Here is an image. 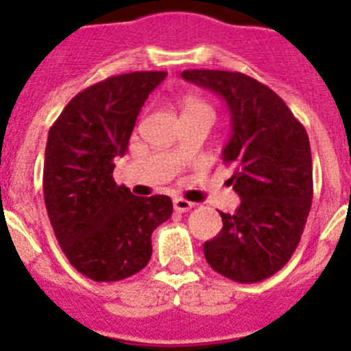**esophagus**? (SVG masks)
<instances>
[{"instance_id": "obj_1", "label": "esophagus", "mask_w": 351, "mask_h": 351, "mask_svg": "<svg viewBox=\"0 0 351 351\" xmlns=\"http://www.w3.org/2000/svg\"><path fill=\"white\" fill-rule=\"evenodd\" d=\"M195 204H191L190 200H184V198H176L173 200V209L178 210V213H186V210H190Z\"/></svg>"}]
</instances>
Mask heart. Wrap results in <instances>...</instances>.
Returning a JSON list of instances; mask_svg holds the SVG:
<instances>
[{"instance_id":"b5f03b06","label":"heart","mask_w":351,"mask_h":351,"mask_svg":"<svg viewBox=\"0 0 351 351\" xmlns=\"http://www.w3.org/2000/svg\"><path fill=\"white\" fill-rule=\"evenodd\" d=\"M198 110H210L209 105L206 101L198 100L195 96H188L184 100V112L182 114H190V112H198ZM213 112V110H210Z\"/></svg>"}]
</instances>
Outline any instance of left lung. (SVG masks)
Wrapping results in <instances>:
<instances>
[{
  "label": "left lung",
  "mask_w": 351,
  "mask_h": 351,
  "mask_svg": "<svg viewBox=\"0 0 351 351\" xmlns=\"http://www.w3.org/2000/svg\"><path fill=\"white\" fill-rule=\"evenodd\" d=\"M181 77L216 93L230 112L223 163L241 206L219 213L223 228L204 243L207 263L237 283H258L291 258L313 200L308 133L280 96L258 80L223 70H186Z\"/></svg>",
  "instance_id": "8db88e82"
}]
</instances>
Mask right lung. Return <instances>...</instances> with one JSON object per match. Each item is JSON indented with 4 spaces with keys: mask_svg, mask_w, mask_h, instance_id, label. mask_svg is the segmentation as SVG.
Returning a JSON list of instances; mask_svg holds the SVG:
<instances>
[{
    "mask_svg": "<svg viewBox=\"0 0 351 351\" xmlns=\"http://www.w3.org/2000/svg\"><path fill=\"white\" fill-rule=\"evenodd\" d=\"M167 71L108 77L73 96L49 130L43 198L68 262L89 280L121 281L147 265L154 228L172 216L167 195L135 197L112 178L142 105Z\"/></svg>",
    "mask_w": 351,
    "mask_h": 351,
    "instance_id": "1",
    "label": "right lung"
}]
</instances>
